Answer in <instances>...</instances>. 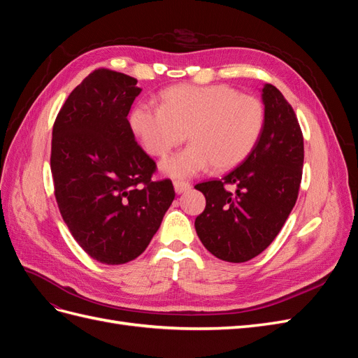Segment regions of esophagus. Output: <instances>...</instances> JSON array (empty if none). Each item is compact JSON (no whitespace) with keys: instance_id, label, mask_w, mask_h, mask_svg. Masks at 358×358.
<instances>
[{"instance_id":"34e87169","label":"esophagus","mask_w":358,"mask_h":358,"mask_svg":"<svg viewBox=\"0 0 358 358\" xmlns=\"http://www.w3.org/2000/svg\"><path fill=\"white\" fill-rule=\"evenodd\" d=\"M173 187H175V191L178 194H183V192H187L188 189H191V183L183 182V180H175V182H173Z\"/></svg>"}]
</instances>
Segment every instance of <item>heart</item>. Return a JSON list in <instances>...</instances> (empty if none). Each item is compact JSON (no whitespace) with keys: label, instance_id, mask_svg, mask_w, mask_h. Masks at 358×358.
<instances>
[{"label":"heart","instance_id":"b5f03b06","mask_svg":"<svg viewBox=\"0 0 358 358\" xmlns=\"http://www.w3.org/2000/svg\"><path fill=\"white\" fill-rule=\"evenodd\" d=\"M264 124L257 96L229 85H178L161 94V106L138 103L131 127L146 152L164 157L187 137L191 145L161 162L173 178H192L213 166L230 170L252 152Z\"/></svg>","mask_w":358,"mask_h":358}]
</instances>
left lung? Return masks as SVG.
<instances>
[{
  "label": "left lung",
  "mask_w": 358,
  "mask_h": 358,
  "mask_svg": "<svg viewBox=\"0 0 358 358\" xmlns=\"http://www.w3.org/2000/svg\"><path fill=\"white\" fill-rule=\"evenodd\" d=\"M262 92L264 124L252 152L221 180L196 185L206 197L196 231L210 254L230 263L249 262L275 241L300 189L305 149L296 113L273 85Z\"/></svg>",
  "instance_id": "1"
}]
</instances>
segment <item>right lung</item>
<instances>
[{
	"mask_svg": "<svg viewBox=\"0 0 358 358\" xmlns=\"http://www.w3.org/2000/svg\"><path fill=\"white\" fill-rule=\"evenodd\" d=\"M142 92L131 76L99 69L69 95L53 124L50 170L64 222L91 258H137L175 200L170 179L134 138L128 112Z\"/></svg>",
	"mask_w": 358,
	"mask_h": 358,
	"instance_id": "right-lung-1",
	"label": "right lung"
}]
</instances>
